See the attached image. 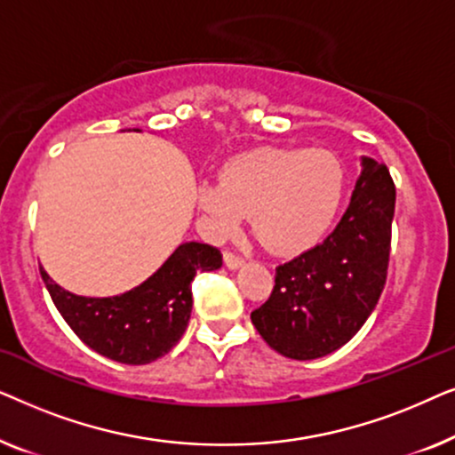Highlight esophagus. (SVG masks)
<instances>
[{
    "label": "esophagus",
    "mask_w": 455,
    "mask_h": 455,
    "mask_svg": "<svg viewBox=\"0 0 455 455\" xmlns=\"http://www.w3.org/2000/svg\"><path fill=\"white\" fill-rule=\"evenodd\" d=\"M223 260H226V267H228V269H238V267L244 265V259L238 257V254L232 252V251H226V252H223Z\"/></svg>",
    "instance_id": "1"
}]
</instances>
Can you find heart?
Listing matches in <instances>:
<instances>
[{"label": "heart", "mask_w": 455, "mask_h": 455, "mask_svg": "<svg viewBox=\"0 0 455 455\" xmlns=\"http://www.w3.org/2000/svg\"><path fill=\"white\" fill-rule=\"evenodd\" d=\"M344 190L346 172L335 153L267 147L228 161L220 182L198 186L196 201L215 235L238 232L251 215L269 251L294 254L327 232Z\"/></svg>", "instance_id": "obj_1"}]
</instances>
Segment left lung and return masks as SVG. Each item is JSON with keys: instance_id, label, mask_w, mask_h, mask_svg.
Masks as SVG:
<instances>
[{"instance_id": "8db88e82", "label": "left lung", "mask_w": 455, "mask_h": 455, "mask_svg": "<svg viewBox=\"0 0 455 455\" xmlns=\"http://www.w3.org/2000/svg\"><path fill=\"white\" fill-rule=\"evenodd\" d=\"M395 186L385 164L363 157L350 207L321 244L279 265L275 285L251 319L285 358L315 360L347 344L385 288Z\"/></svg>"}]
</instances>
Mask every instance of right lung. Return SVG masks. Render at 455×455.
<instances>
[{
  "mask_svg": "<svg viewBox=\"0 0 455 455\" xmlns=\"http://www.w3.org/2000/svg\"><path fill=\"white\" fill-rule=\"evenodd\" d=\"M221 267V252L201 242L180 244L147 282L111 298L76 296L41 267L49 296L91 350L122 364H148L172 350L190 321L196 271Z\"/></svg>",
  "mask_w": 455,
  "mask_h": 455,
  "instance_id": "1",
  "label": "right lung"
}]
</instances>
